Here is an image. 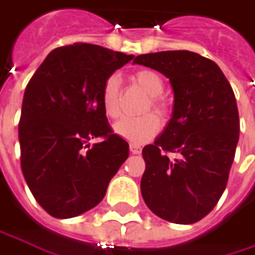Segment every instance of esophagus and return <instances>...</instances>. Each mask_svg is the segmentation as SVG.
Segmentation results:
<instances>
[{
	"label": "esophagus",
	"instance_id": "1",
	"mask_svg": "<svg viewBox=\"0 0 255 255\" xmlns=\"http://www.w3.org/2000/svg\"><path fill=\"white\" fill-rule=\"evenodd\" d=\"M129 151H131L132 154H138V153L141 151V146H140V144H134V143H131V144H129Z\"/></svg>",
	"mask_w": 255,
	"mask_h": 255
}]
</instances>
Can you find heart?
I'll return each mask as SVG.
<instances>
[{"instance_id": "b5f03b06", "label": "heart", "mask_w": 255, "mask_h": 255, "mask_svg": "<svg viewBox=\"0 0 255 255\" xmlns=\"http://www.w3.org/2000/svg\"><path fill=\"white\" fill-rule=\"evenodd\" d=\"M132 81L150 96L146 111H149L151 108L157 115L166 117L169 112V108L166 102L160 98V95L165 90L163 77L151 68H141L132 74ZM102 106H104L105 114L112 120L121 115L120 79L117 76H111L105 81L104 89H102ZM114 129L120 137L126 138L129 143L141 144L151 140L159 132L160 121L154 114H146L138 118H123L114 126Z\"/></svg>"}]
</instances>
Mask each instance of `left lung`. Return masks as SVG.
<instances>
[{
	"instance_id": "1",
	"label": "left lung",
	"mask_w": 255,
	"mask_h": 255,
	"mask_svg": "<svg viewBox=\"0 0 255 255\" xmlns=\"http://www.w3.org/2000/svg\"><path fill=\"white\" fill-rule=\"evenodd\" d=\"M135 64L165 74L174 89V114L143 149L141 196L168 222L190 225L207 216L223 194L240 138L234 90L218 64L190 51L143 54ZM169 152H176L174 161Z\"/></svg>"
}]
</instances>
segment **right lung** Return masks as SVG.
Wrapping results in <instances>:
<instances>
[{"label": "right lung", "mask_w": 255, "mask_h": 255, "mask_svg": "<svg viewBox=\"0 0 255 255\" xmlns=\"http://www.w3.org/2000/svg\"><path fill=\"white\" fill-rule=\"evenodd\" d=\"M132 55L77 42L55 48L29 80L18 123L20 163L40 207L68 219L98 206L128 157L102 106L108 77ZM92 138L101 143L90 147Z\"/></svg>", "instance_id": "right-lung-1"}]
</instances>
